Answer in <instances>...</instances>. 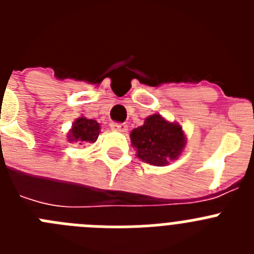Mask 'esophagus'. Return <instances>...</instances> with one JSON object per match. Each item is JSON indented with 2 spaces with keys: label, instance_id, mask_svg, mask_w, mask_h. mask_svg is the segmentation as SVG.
Instances as JSON below:
<instances>
[{
  "label": "esophagus",
  "instance_id": "1",
  "mask_svg": "<svg viewBox=\"0 0 254 254\" xmlns=\"http://www.w3.org/2000/svg\"><path fill=\"white\" fill-rule=\"evenodd\" d=\"M112 129L114 131H120V132H126L128 129V126L126 125V123H112L111 125Z\"/></svg>",
  "mask_w": 254,
  "mask_h": 254
}]
</instances>
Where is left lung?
Masks as SVG:
<instances>
[{
    "mask_svg": "<svg viewBox=\"0 0 254 254\" xmlns=\"http://www.w3.org/2000/svg\"><path fill=\"white\" fill-rule=\"evenodd\" d=\"M131 142L141 160L152 165H165L181 155L186 145L182 127L152 114L131 132Z\"/></svg>",
    "mask_w": 254,
    "mask_h": 254,
    "instance_id": "8db88e82",
    "label": "left lung"
}]
</instances>
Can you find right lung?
<instances>
[{
	"instance_id": "obj_1",
	"label": "right lung",
	"mask_w": 254,
	"mask_h": 254,
	"mask_svg": "<svg viewBox=\"0 0 254 254\" xmlns=\"http://www.w3.org/2000/svg\"><path fill=\"white\" fill-rule=\"evenodd\" d=\"M100 133L99 123L94 120H87V118H77L72 125V128L69 131L68 140L75 141L78 143L85 142H95L98 136Z\"/></svg>"
}]
</instances>
